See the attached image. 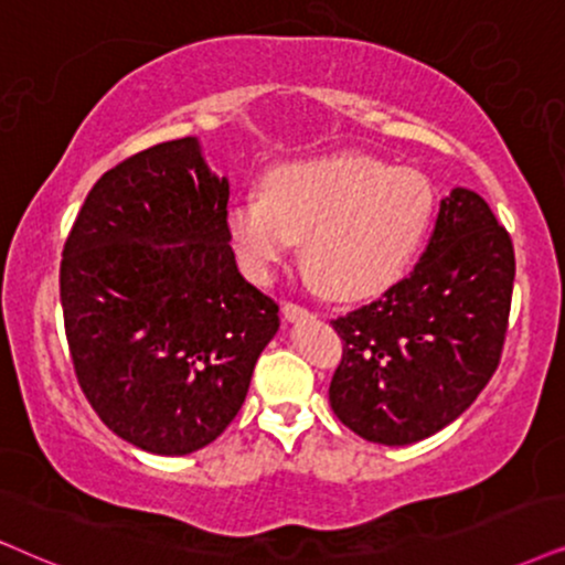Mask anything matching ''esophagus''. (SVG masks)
<instances>
[{
  "mask_svg": "<svg viewBox=\"0 0 565 565\" xmlns=\"http://www.w3.org/2000/svg\"><path fill=\"white\" fill-rule=\"evenodd\" d=\"M281 310H284V318H289V320H302V318H310L312 316V312L307 310L305 305L291 302V299H289V302H284Z\"/></svg>",
  "mask_w": 565,
  "mask_h": 565,
  "instance_id": "esophagus-1",
  "label": "esophagus"
}]
</instances>
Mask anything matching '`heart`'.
Segmentation results:
<instances>
[{
    "label": "heart",
    "instance_id": "obj_1",
    "mask_svg": "<svg viewBox=\"0 0 565 565\" xmlns=\"http://www.w3.org/2000/svg\"><path fill=\"white\" fill-rule=\"evenodd\" d=\"M435 190L412 169L362 153L281 163L263 180V198L226 213L242 268L268 281L302 239L307 274L341 299L388 287L423 245Z\"/></svg>",
    "mask_w": 565,
    "mask_h": 565
}]
</instances>
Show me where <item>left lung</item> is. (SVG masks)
<instances>
[{
	"label": "left lung",
	"instance_id": "1",
	"mask_svg": "<svg viewBox=\"0 0 565 565\" xmlns=\"http://www.w3.org/2000/svg\"><path fill=\"white\" fill-rule=\"evenodd\" d=\"M513 242L490 205L456 188L409 276L331 320L341 362L331 409L370 443L406 446L451 425L501 362Z\"/></svg>",
	"mask_w": 565,
	"mask_h": 565
}]
</instances>
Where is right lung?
I'll list each match as a JSON object with an SVG mask.
<instances>
[{"mask_svg": "<svg viewBox=\"0 0 565 565\" xmlns=\"http://www.w3.org/2000/svg\"><path fill=\"white\" fill-rule=\"evenodd\" d=\"M230 180L195 138L159 142L93 184L67 234L60 299L93 412L148 454L209 446L245 404L278 331L276 299L239 274Z\"/></svg>", "mask_w": 565, "mask_h": 565, "instance_id": "1", "label": "right lung"}]
</instances>
